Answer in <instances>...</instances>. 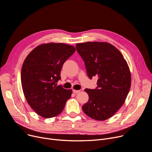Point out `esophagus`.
<instances>
[{"mask_svg":"<svg viewBox=\"0 0 152 152\" xmlns=\"http://www.w3.org/2000/svg\"><path fill=\"white\" fill-rule=\"evenodd\" d=\"M80 91V90H73V93L75 94H77L78 93H79Z\"/></svg>","mask_w":152,"mask_h":152,"instance_id":"34e87169","label":"esophagus"}]
</instances>
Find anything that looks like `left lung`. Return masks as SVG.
I'll return each instance as SVG.
<instances>
[{
    "label": "left lung",
    "mask_w": 152,
    "mask_h": 152,
    "mask_svg": "<svg viewBox=\"0 0 152 152\" xmlns=\"http://www.w3.org/2000/svg\"><path fill=\"white\" fill-rule=\"evenodd\" d=\"M76 50L84 61L88 76L98 77L95 89L86 88L88 101L84 113L96 120L110 118L122 106L131 85L126 61L113 45L104 42L77 43Z\"/></svg>",
    "instance_id": "obj_1"
}]
</instances>
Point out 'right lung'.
Here are the masks:
<instances>
[{
    "mask_svg": "<svg viewBox=\"0 0 152 152\" xmlns=\"http://www.w3.org/2000/svg\"><path fill=\"white\" fill-rule=\"evenodd\" d=\"M76 51L73 46L50 42L35 48L27 56L21 72L25 97L39 115L49 118L60 114L72 90L57 86L64 63Z\"/></svg>",
    "mask_w": 152,
    "mask_h": 152,
    "instance_id": "right-lung-1",
    "label": "right lung"
}]
</instances>
